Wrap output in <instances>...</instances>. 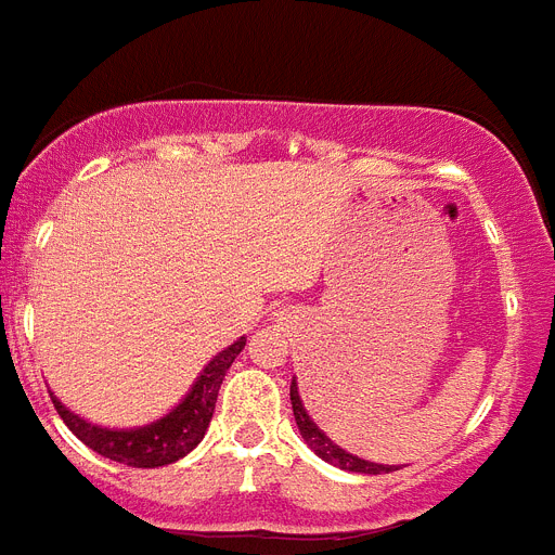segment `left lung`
<instances>
[{
    "instance_id": "obj_1",
    "label": "left lung",
    "mask_w": 555,
    "mask_h": 555,
    "mask_svg": "<svg viewBox=\"0 0 555 555\" xmlns=\"http://www.w3.org/2000/svg\"><path fill=\"white\" fill-rule=\"evenodd\" d=\"M288 397H292V411H295L297 428H300V434H304L306 446L318 453L320 460L332 462V465H337V468L343 470H351V474H388V470H393L391 465H377V462L360 460V456H354V453L343 451L340 446H334L332 439L320 431L318 425H314V420L306 414L304 400H300V393H297L295 379H292V391H288Z\"/></svg>"
}]
</instances>
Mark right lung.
I'll list each match as a JSON object with an SVG mask.
<instances>
[{
    "label": "right lung",
    "mask_w": 555,
    "mask_h": 555,
    "mask_svg": "<svg viewBox=\"0 0 555 555\" xmlns=\"http://www.w3.org/2000/svg\"><path fill=\"white\" fill-rule=\"evenodd\" d=\"M244 346L246 337H241L229 349H223L221 354H215L206 363V369L201 371V377L195 379V386H192V391L186 393L184 400L178 402L167 416L144 425V428H130V431L99 428V425H90L87 420L64 409L53 393L50 397H53V405H56L64 425L87 448H93L95 453H102V456L113 462H124L130 468H162V465H169V462L186 456L204 439L209 420L215 414L218 388H221L229 365L235 363V357L241 354Z\"/></svg>",
    "instance_id": "right-lung-1"
}]
</instances>
